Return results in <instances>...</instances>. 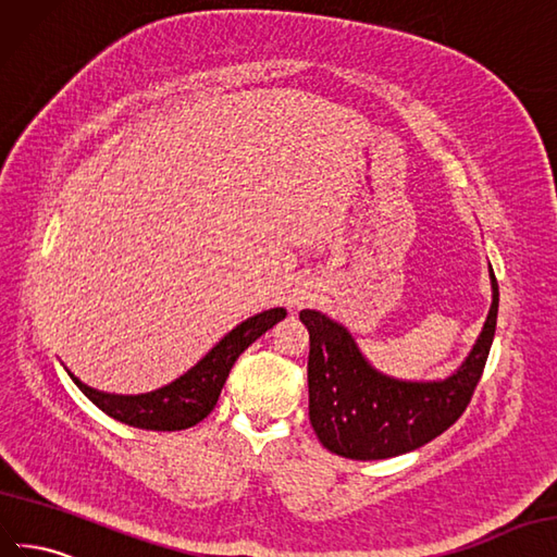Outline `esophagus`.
I'll return each mask as SVG.
<instances>
[{
  "label": "esophagus",
  "mask_w": 557,
  "mask_h": 557,
  "mask_svg": "<svg viewBox=\"0 0 557 557\" xmlns=\"http://www.w3.org/2000/svg\"><path fill=\"white\" fill-rule=\"evenodd\" d=\"M314 298V284L308 277H298L294 287L289 289V306L292 308H306Z\"/></svg>",
  "instance_id": "34e87169"
}]
</instances>
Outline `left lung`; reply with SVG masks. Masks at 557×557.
Returning <instances> with one entry per match:
<instances>
[{
	"label": "left lung",
	"instance_id": "1",
	"mask_svg": "<svg viewBox=\"0 0 557 557\" xmlns=\"http://www.w3.org/2000/svg\"><path fill=\"white\" fill-rule=\"evenodd\" d=\"M492 306L471 355L441 383H401L361 357L347 329L317 310H300L310 333V422L331 453L387 459L441 436L467 410L495 338L499 284L490 268Z\"/></svg>",
	"mask_w": 557,
	"mask_h": 557
}]
</instances>
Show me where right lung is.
I'll return each mask as SVG.
<instances>
[{
	"label": "right lung",
	"instance_id": "add662e5",
	"mask_svg": "<svg viewBox=\"0 0 557 557\" xmlns=\"http://www.w3.org/2000/svg\"><path fill=\"white\" fill-rule=\"evenodd\" d=\"M287 317L284 308L265 310L261 314L249 317L247 322L235 326L228 336L221 338L212 352L200 359L194 369L184 373L172 385L161 387L149 394L137 396H121V394H104L84 385L82 380L70 377L76 383L88 399L98 406L109 418L125 422L137 429H151V432H180L205 420L219 401V394L224 389L226 377L233 369L235 359L257 341L259 336L275 326L280 320Z\"/></svg>",
	"mask_w": 557,
	"mask_h": 557
}]
</instances>
